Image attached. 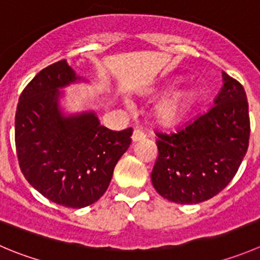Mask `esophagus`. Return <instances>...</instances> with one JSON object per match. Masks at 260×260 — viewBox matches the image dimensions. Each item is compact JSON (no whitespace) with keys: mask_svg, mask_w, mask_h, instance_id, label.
Segmentation results:
<instances>
[{"mask_svg":"<svg viewBox=\"0 0 260 260\" xmlns=\"http://www.w3.org/2000/svg\"><path fill=\"white\" fill-rule=\"evenodd\" d=\"M145 138H146V135L142 132V131L135 129V132H133V135H132L133 142H138V141H142V140H145Z\"/></svg>","mask_w":260,"mask_h":260,"instance_id":"esophagus-1","label":"esophagus"}]
</instances>
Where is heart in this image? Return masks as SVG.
Wrapping results in <instances>:
<instances>
[{"label": "heart", "mask_w": 260, "mask_h": 260, "mask_svg": "<svg viewBox=\"0 0 260 260\" xmlns=\"http://www.w3.org/2000/svg\"><path fill=\"white\" fill-rule=\"evenodd\" d=\"M196 99L197 95L193 90L176 91L169 96L162 98L153 109L156 120L164 125L179 123L190 112Z\"/></svg>", "instance_id": "obj_1"}]
</instances>
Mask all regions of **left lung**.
Here are the masks:
<instances>
[{"instance_id": "8db88e82", "label": "left lung", "mask_w": 260, "mask_h": 260, "mask_svg": "<svg viewBox=\"0 0 260 260\" xmlns=\"http://www.w3.org/2000/svg\"><path fill=\"white\" fill-rule=\"evenodd\" d=\"M215 105L176 132L156 133L158 156L151 173L161 197L197 205L215 197L235 176L249 146L245 90L222 72Z\"/></svg>"}]
</instances>
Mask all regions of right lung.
Listing matches in <instances>:
<instances>
[{
  "label": "right lung",
  "mask_w": 260,
  "mask_h": 260,
  "mask_svg": "<svg viewBox=\"0 0 260 260\" xmlns=\"http://www.w3.org/2000/svg\"><path fill=\"white\" fill-rule=\"evenodd\" d=\"M86 81L66 59L45 67L21 92L15 115V145L25 179L59 206L82 208L107 191L132 128L110 131L94 110L64 114V87Z\"/></svg>",
  "instance_id": "add662e5"
}]
</instances>
